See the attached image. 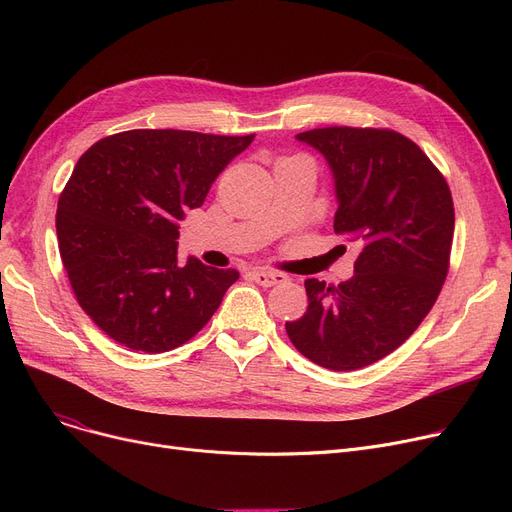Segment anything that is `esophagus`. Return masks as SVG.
<instances>
[{"mask_svg": "<svg viewBox=\"0 0 512 512\" xmlns=\"http://www.w3.org/2000/svg\"><path fill=\"white\" fill-rule=\"evenodd\" d=\"M251 280H255L261 286H274V284L286 282V276L280 272H272V270H253Z\"/></svg>", "mask_w": 512, "mask_h": 512, "instance_id": "esophagus-1", "label": "esophagus"}]
</instances>
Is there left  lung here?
Instances as JSON below:
<instances>
[{"mask_svg": "<svg viewBox=\"0 0 512 512\" xmlns=\"http://www.w3.org/2000/svg\"><path fill=\"white\" fill-rule=\"evenodd\" d=\"M334 178V232L359 242L355 274L338 286L305 280L309 307L286 321L309 361L353 371L384 359L434 307L454 234L450 188L429 157L394 130L332 126L297 134Z\"/></svg>", "mask_w": 512, "mask_h": 512, "instance_id": "8db88e82", "label": "left lung"}]
</instances>
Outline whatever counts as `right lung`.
I'll use <instances>...</instances> for the list:
<instances>
[{
	"mask_svg": "<svg viewBox=\"0 0 512 512\" xmlns=\"http://www.w3.org/2000/svg\"><path fill=\"white\" fill-rule=\"evenodd\" d=\"M255 139L126 130L97 141L60 195V255L78 305L107 336L143 353L191 340L236 270L178 259V222Z\"/></svg>",
	"mask_w": 512,
	"mask_h": 512,
	"instance_id": "add662e5",
	"label": "right lung"
}]
</instances>
